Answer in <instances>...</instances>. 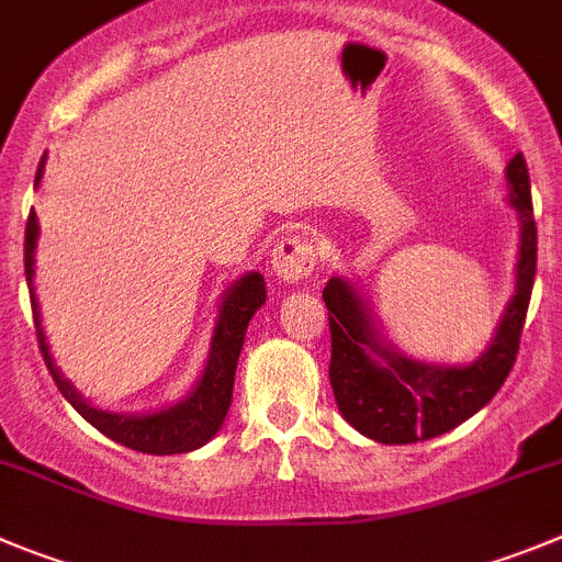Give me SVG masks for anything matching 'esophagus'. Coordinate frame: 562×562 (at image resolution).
<instances>
[{
	"mask_svg": "<svg viewBox=\"0 0 562 562\" xmlns=\"http://www.w3.org/2000/svg\"><path fill=\"white\" fill-rule=\"evenodd\" d=\"M272 272L286 284H297L317 270V241L306 234H286L272 247Z\"/></svg>",
	"mask_w": 562,
	"mask_h": 562,
	"instance_id": "obj_1",
	"label": "esophagus"
}]
</instances>
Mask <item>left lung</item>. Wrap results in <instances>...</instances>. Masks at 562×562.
Segmentation results:
<instances>
[{
	"label": "left lung",
	"mask_w": 562,
	"mask_h": 562,
	"mask_svg": "<svg viewBox=\"0 0 562 562\" xmlns=\"http://www.w3.org/2000/svg\"><path fill=\"white\" fill-rule=\"evenodd\" d=\"M509 205L521 220V259L516 295L502 317L496 339L468 368H431L387 351L375 339L362 301L342 278L323 290L331 328V379L342 418L379 442H418L446 435L482 409L502 390L516 364L538 261V225L532 214L527 161L518 153L507 167Z\"/></svg>",
	"instance_id": "8db88e82"
}]
</instances>
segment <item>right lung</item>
I'll return each instance as SVG.
<instances>
[{
  "label": "right lung",
  "instance_id": "right-lung-1",
  "mask_svg": "<svg viewBox=\"0 0 562 562\" xmlns=\"http://www.w3.org/2000/svg\"><path fill=\"white\" fill-rule=\"evenodd\" d=\"M41 169H44V158L35 172V183L41 180ZM35 236H38V220L35 211H30L27 231H24V276H27L30 286V306H33L35 321V337H38V351L44 357L46 370L53 375V382L58 384L60 395L80 412L82 418L89 420L94 429L111 437L113 442L127 446L142 454H187V451L200 449L203 442L217 435L223 426L225 412L231 406V393H234V373L236 362H239L241 342H245V331L250 317L256 315V308L267 301L265 278L259 272L239 278L236 286H231L228 295L223 297V308H220V323L214 328V339H211L209 364L203 370V379L198 382L194 393L187 401H180L178 406L167 412H156V415H113V412H102L89 406L80 395L71 390L64 375L55 370L49 351H46L44 331L38 323V303L33 295V250Z\"/></svg>",
  "mask_w": 562,
  "mask_h": 562
}]
</instances>
